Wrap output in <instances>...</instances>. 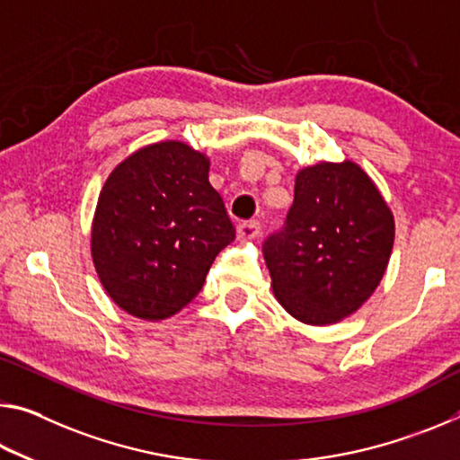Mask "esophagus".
I'll return each mask as SVG.
<instances>
[{
  "instance_id": "34e87169",
  "label": "esophagus",
  "mask_w": 460,
  "mask_h": 460,
  "mask_svg": "<svg viewBox=\"0 0 460 460\" xmlns=\"http://www.w3.org/2000/svg\"><path fill=\"white\" fill-rule=\"evenodd\" d=\"M260 223L258 221H247L237 227V239L239 242H253L260 235Z\"/></svg>"
}]
</instances>
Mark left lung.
Instances as JSON below:
<instances>
[{"mask_svg": "<svg viewBox=\"0 0 460 460\" xmlns=\"http://www.w3.org/2000/svg\"><path fill=\"white\" fill-rule=\"evenodd\" d=\"M393 242L391 207L358 164L303 167L287 227L264 243L276 301L301 323H340L381 284Z\"/></svg>", "mask_w": 460, "mask_h": 460, "instance_id": "obj_1", "label": "left lung"}]
</instances>
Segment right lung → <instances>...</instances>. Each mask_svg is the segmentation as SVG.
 Segmentation results:
<instances>
[{"mask_svg":"<svg viewBox=\"0 0 460 460\" xmlns=\"http://www.w3.org/2000/svg\"><path fill=\"white\" fill-rule=\"evenodd\" d=\"M208 170L207 153L159 141L122 159L102 186L92 261L106 295L128 315L145 322L176 315L235 239Z\"/></svg>","mask_w":460,"mask_h":460,"instance_id":"obj_1","label":"right lung"}]
</instances>
